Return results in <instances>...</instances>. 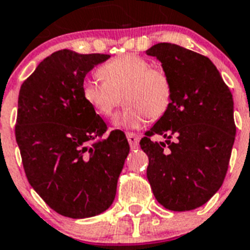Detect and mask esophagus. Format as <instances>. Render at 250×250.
I'll return each mask as SVG.
<instances>
[{
    "mask_svg": "<svg viewBox=\"0 0 250 250\" xmlns=\"http://www.w3.org/2000/svg\"><path fill=\"white\" fill-rule=\"evenodd\" d=\"M127 140L128 142H129V145H131V148L134 149L137 148L138 147V136L136 133H133V132H127Z\"/></svg>",
    "mask_w": 250,
    "mask_h": 250,
    "instance_id": "34e87169",
    "label": "esophagus"
}]
</instances>
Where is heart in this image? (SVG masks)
<instances>
[{"label": "heart", "instance_id": "obj_1", "mask_svg": "<svg viewBox=\"0 0 250 250\" xmlns=\"http://www.w3.org/2000/svg\"><path fill=\"white\" fill-rule=\"evenodd\" d=\"M98 80H85L83 98L102 117H112L125 104L119 125L138 128L147 121H157L166 114L172 102V83L162 68L136 54H123L99 69Z\"/></svg>", "mask_w": 250, "mask_h": 250}]
</instances>
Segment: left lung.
Here are the masks:
<instances>
[{
  "label": "left lung",
  "instance_id": "1",
  "mask_svg": "<svg viewBox=\"0 0 250 250\" xmlns=\"http://www.w3.org/2000/svg\"><path fill=\"white\" fill-rule=\"evenodd\" d=\"M162 62L172 102L140 145L156 200L172 211L196 209L223 185L235 140L233 95L209 58L175 44L146 51ZM164 135L156 143L151 137ZM174 141H172V138Z\"/></svg>",
  "mask_w": 250,
  "mask_h": 250
}]
</instances>
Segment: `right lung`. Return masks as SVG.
<instances>
[{
  "mask_svg": "<svg viewBox=\"0 0 250 250\" xmlns=\"http://www.w3.org/2000/svg\"><path fill=\"white\" fill-rule=\"evenodd\" d=\"M107 54L55 51L21 85L15 125L23 170L47 205L73 219L112 205L129 153L122 132L107 125L83 98L86 74Z\"/></svg>",
  "mask_w": 250,
  "mask_h": 250,
  "instance_id": "right-lung-1",
  "label": "right lung"
}]
</instances>
